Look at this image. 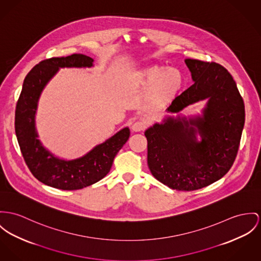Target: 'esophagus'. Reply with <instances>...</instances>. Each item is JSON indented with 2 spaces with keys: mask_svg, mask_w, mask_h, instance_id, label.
<instances>
[{
  "mask_svg": "<svg viewBox=\"0 0 261 261\" xmlns=\"http://www.w3.org/2000/svg\"><path fill=\"white\" fill-rule=\"evenodd\" d=\"M146 126H147L146 122L142 120L136 121L132 125V130L135 131V132H140V131H143L146 128Z\"/></svg>",
  "mask_w": 261,
  "mask_h": 261,
  "instance_id": "esophagus-1",
  "label": "esophagus"
}]
</instances>
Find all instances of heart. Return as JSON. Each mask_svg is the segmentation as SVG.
<instances>
[{"label": "heart", "instance_id": "heart-1", "mask_svg": "<svg viewBox=\"0 0 261 261\" xmlns=\"http://www.w3.org/2000/svg\"><path fill=\"white\" fill-rule=\"evenodd\" d=\"M142 84L149 87L148 99L160 104L175 97L184 85V76L179 69L164 66H149L139 72Z\"/></svg>", "mask_w": 261, "mask_h": 261}]
</instances>
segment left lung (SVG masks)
<instances>
[{
  "label": "left lung",
  "instance_id": "obj_1",
  "mask_svg": "<svg viewBox=\"0 0 261 261\" xmlns=\"http://www.w3.org/2000/svg\"><path fill=\"white\" fill-rule=\"evenodd\" d=\"M195 83L168 111L178 113L207 99L202 117L172 118L145 132L152 175L177 191H195L221 179L237 158L245 120L244 102L231 74L219 63L185 60ZM199 132L202 141L198 142Z\"/></svg>",
  "mask_w": 261,
  "mask_h": 261
}]
</instances>
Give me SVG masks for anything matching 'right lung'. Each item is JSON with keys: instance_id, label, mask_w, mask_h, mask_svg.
Here are the masks:
<instances>
[{"instance_id": "1", "label": "right lung", "mask_w": 261, "mask_h": 261, "mask_svg": "<svg viewBox=\"0 0 261 261\" xmlns=\"http://www.w3.org/2000/svg\"><path fill=\"white\" fill-rule=\"evenodd\" d=\"M93 60L75 54L66 58L40 61L27 74L16 106L15 130L20 152L35 178L44 185L64 191L80 190L103 179L113 160L127 142L130 131L124 128L110 139L96 146L80 159L60 160L45 150L35 127V115L40 93L60 67H91Z\"/></svg>"}]
</instances>
